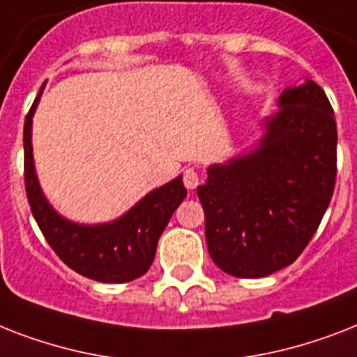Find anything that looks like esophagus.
I'll use <instances>...</instances> for the list:
<instances>
[{
  "instance_id": "esophagus-1",
  "label": "esophagus",
  "mask_w": 357,
  "mask_h": 357,
  "mask_svg": "<svg viewBox=\"0 0 357 357\" xmlns=\"http://www.w3.org/2000/svg\"><path fill=\"white\" fill-rule=\"evenodd\" d=\"M198 183H200V176H198V172H196L195 168H187L183 172V185L187 187L189 190L196 189L198 187Z\"/></svg>"
}]
</instances>
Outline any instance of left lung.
<instances>
[{
    "label": "left lung",
    "instance_id": "1",
    "mask_svg": "<svg viewBox=\"0 0 357 357\" xmlns=\"http://www.w3.org/2000/svg\"><path fill=\"white\" fill-rule=\"evenodd\" d=\"M280 107L255 150L209 167L196 189L209 255L231 276L263 278L291 265L335 189L337 126L324 91L307 79L285 89Z\"/></svg>",
    "mask_w": 357,
    "mask_h": 357
}]
</instances>
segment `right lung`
Instances as JSON below:
<instances>
[{"label": "right lung", "mask_w": 357, "mask_h": 357, "mask_svg": "<svg viewBox=\"0 0 357 357\" xmlns=\"http://www.w3.org/2000/svg\"><path fill=\"white\" fill-rule=\"evenodd\" d=\"M40 94L42 89L24 123V179L31 213L42 235L64 265L81 276L102 283H126L140 278L153 263L162 229L187 196L183 179L178 176L151 190L119 220L96 226L70 222L47 204L33 165L31 123Z\"/></svg>", "instance_id": "1"}]
</instances>
